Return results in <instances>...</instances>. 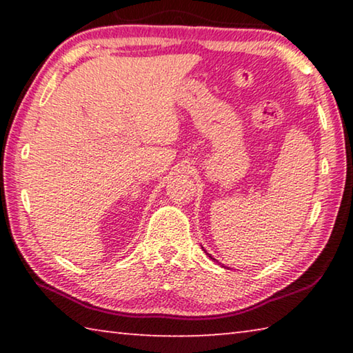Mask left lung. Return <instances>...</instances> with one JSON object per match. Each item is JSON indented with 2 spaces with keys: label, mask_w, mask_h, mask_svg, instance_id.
Returning <instances> with one entry per match:
<instances>
[{
  "label": "left lung",
  "mask_w": 353,
  "mask_h": 353,
  "mask_svg": "<svg viewBox=\"0 0 353 353\" xmlns=\"http://www.w3.org/2000/svg\"><path fill=\"white\" fill-rule=\"evenodd\" d=\"M208 256H210V259H212V260H214V259H213V256H212V255H208Z\"/></svg>",
  "instance_id": "1"
}]
</instances>
